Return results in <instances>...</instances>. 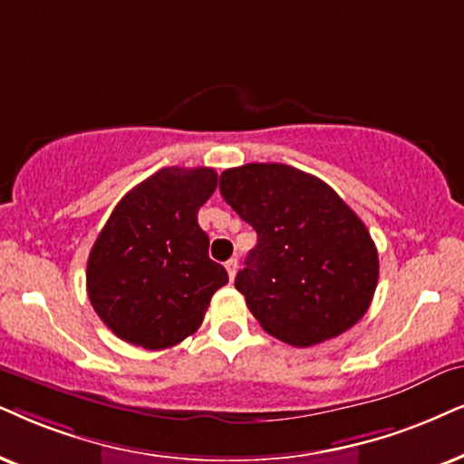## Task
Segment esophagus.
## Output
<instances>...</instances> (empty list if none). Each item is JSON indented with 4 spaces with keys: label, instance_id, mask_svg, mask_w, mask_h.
<instances>
[{
    "label": "esophagus",
    "instance_id": "obj_1",
    "mask_svg": "<svg viewBox=\"0 0 464 464\" xmlns=\"http://www.w3.org/2000/svg\"><path fill=\"white\" fill-rule=\"evenodd\" d=\"M225 267H227V272H228V280L236 278V272H237V259H228V261L225 263Z\"/></svg>",
    "mask_w": 464,
    "mask_h": 464
}]
</instances>
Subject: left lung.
<instances>
[{"label": "left lung", "instance_id": "1", "mask_svg": "<svg viewBox=\"0 0 464 464\" xmlns=\"http://www.w3.org/2000/svg\"><path fill=\"white\" fill-rule=\"evenodd\" d=\"M220 195L256 231L236 289L263 330L293 347L336 338L366 314L379 255L325 181L278 162L220 175Z\"/></svg>", "mask_w": 464, "mask_h": 464}]
</instances>
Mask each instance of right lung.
I'll list each match as a JSON object with an SVG mask.
<instances>
[{
	"mask_svg": "<svg viewBox=\"0 0 464 464\" xmlns=\"http://www.w3.org/2000/svg\"><path fill=\"white\" fill-rule=\"evenodd\" d=\"M216 184L214 169L164 167L115 205L87 259V295L115 336L158 351L203 324L228 283L197 222Z\"/></svg>",
	"mask_w": 464,
	"mask_h": 464,
	"instance_id": "1",
	"label": "right lung"
}]
</instances>
